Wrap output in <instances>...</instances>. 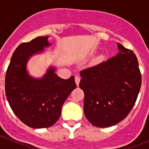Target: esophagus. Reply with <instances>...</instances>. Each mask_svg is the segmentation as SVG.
I'll list each match as a JSON object with an SVG mask.
<instances>
[{
	"instance_id": "obj_1",
	"label": "esophagus",
	"mask_w": 149,
	"mask_h": 149,
	"mask_svg": "<svg viewBox=\"0 0 149 149\" xmlns=\"http://www.w3.org/2000/svg\"><path fill=\"white\" fill-rule=\"evenodd\" d=\"M74 80H75V83L77 84V86H79V84H80V81H81V77L76 75L75 77H74Z\"/></svg>"
}]
</instances>
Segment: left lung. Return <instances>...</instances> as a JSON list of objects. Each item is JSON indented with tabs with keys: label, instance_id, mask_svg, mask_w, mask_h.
I'll use <instances>...</instances> for the list:
<instances>
[{
	"label": "left lung",
	"instance_id": "1",
	"mask_svg": "<svg viewBox=\"0 0 149 149\" xmlns=\"http://www.w3.org/2000/svg\"><path fill=\"white\" fill-rule=\"evenodd\" d=\"M118 48L115 56L80 72L84 114L96 127H110L125 119L141 87L136 55L119 43Z\"/></svg>",
	"mask_w": 149,
	"mask_h": 149
}]
</instances>
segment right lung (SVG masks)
Listing matches in <instances>:
<instances>
[{
	"label": "right lung",
	"mask_w": 149,
	"mask_h": 149,
	"mask_svg": "<svg viewBox=\"0 0 149 149\" xmlns=\"http://www.w3.org/2000/svg\"><path fill=\"white\" fill-rule=\"evenodd\" d=\"M48 36L23 42L14 51L5 77V92L13 113L23 123L33 128L51 127L58 120L61 108L77 87L74 77L64 80L51 67L41 79L29 75L26 65L32 55L51 45Z\"/></svg>",
	"instance_id": "right-lung-1"
}]
</instances>
